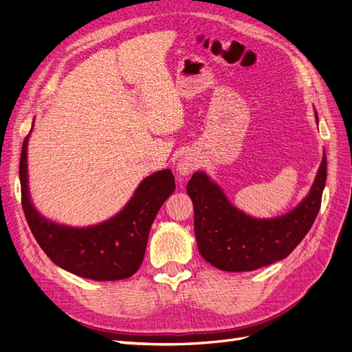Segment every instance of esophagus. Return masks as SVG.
<instances>
[{
  "label": "esophagus",
  "mask_w": 352,
  "mask_h": 352,
  "mask_svg": "<svg viewBox=\"0 0 352 352\" xmlns=\"http://www.w3.org/2000/svg\"><path fill=\"white\" fill-rule=\"evenodd\" d=\"M194 168H195L194 160H190V158H188V157L182 158V160H180V162L177 163V172H179L180 175H182V176H186V175H189L190 172H194Z\"/></svg>",
  "instance_id": "34e87169"
}]
</instances>
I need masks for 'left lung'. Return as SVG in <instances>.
I'll use <instances>...</instances> for the list:
<instances>
[{
	"mask_svg": "<svg viewBox=\"0 0 352 352\" xmlns=\"http://www.w3.org/2000/svg\"><path fill=\"white\" fill-rule=\"evenodd\" d=\"M326 176L324 154L310 194L301 204L282 217L258 220L233 207L207 175L194 173L186 189L194 202L199 254L225 272H252L283 260L311 229L322 206Z\"/></svg>",
	"mask_w": 352,
	"mask_h": 352,
	"instance_id": "8db88e82",
	"label": "left lung"
}]
</instances>
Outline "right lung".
<instances>
[{
    "label": "right lung",
    "mask_w": 352,
    "mask_h": 352,
    "mask_svg": "<svg viewBox=\"0 0 352 352\" xmlns=\"http://www.w3.org/2000/svg\"><path fill=\"white\" fill-rule=\"evenodd\" d=\"M25 138L20 155L22 207L28 225L50 260L73 274L92 280H122L140 269L153 221L163 202L173 194L175 177L162 170L138 186L119 214L98 226L74 229L56 225L34 208L28 190Z\"/></svg>",
    "instance_id": "1"
}]
</instances>
